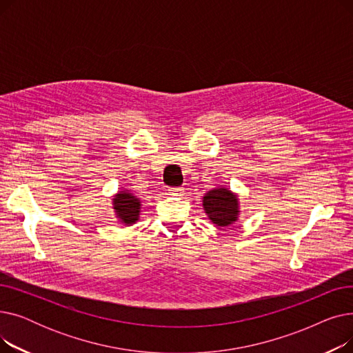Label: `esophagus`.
<instances>
[{
	"label": "esophagus",
	"mask_w": 353,
	"mask_h": 353,
	"mask_svg": "<svg viewBox=\"0 0 353 353\" xmlns=\"http://www.w3.org/2000/svg\"><path fill=\"white\" fill-rule=\"evenodd\" d=\"M183 192H184L183 188H170L169 189V194L170 196H181Z\"/></svg>",
	"instance_id": "34e87169"
}]
</instances>
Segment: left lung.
I'll return each instance as SVG.
<instances>
[{
	"label": "left lung",
	"instance_id": "8db88e82",
	"mask_svg": "<svg viewBox=\"0 0 353 353\" xmlns=\"http://www.w3.org/2000/svg\"><path fill=\"white\" fill-rule=\"evenodd\" d=\"M203 209L219 228L230 226L240 214L237 194L226 188L212 189L203 196Z\"/></svg>",
	"mask_w": 353,
	"mask_h": 353
}]
</instances>
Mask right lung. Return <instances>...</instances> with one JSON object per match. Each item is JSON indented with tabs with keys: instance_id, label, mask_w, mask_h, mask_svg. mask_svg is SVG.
I'll return each instance as SVG.
<instances>
[{
	"instance_id": "add662e5",
	"label": "right lung",
	"mask_w": 353,
	"mask_h": 353,
	"mask_svg": "<svg viewBox=\"0 0 353 353\" xmlns=\"http://www.w3.org/2000/svg\"><path fill=\"white\" fill-rule=\"evenodd\" d=\"M113 209L120 223L132 226L140 217L141 201L130 190H120L113 197Z\"/></svg>"
}]
</instances>
